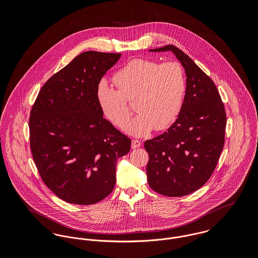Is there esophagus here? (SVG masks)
Returning <instances> with one entry per match:
<instances>
[{
	"label": "esophagus",
	"mask_w": 258,
	"mask_h": 258,
	"mask_svg": "<svg viewBox=\"0 0 258 258\" xmlns=\"http://www.w3.org/2000/svg\"><path fill=\"white\" fill-rule=\"evenodd\" d=\"M141 145H142L141 141H139V140H137V139H133V140H132V149L141 147Z\"/></svg>",
	"instance_id": "1"
}]
</instances>
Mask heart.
Here are the masks:
<instances>
[{
	"label": "heart",
	"mask_w": 258,
	"mask_h": 258,
	"mask_svg": "<svg viewBox=\"0 0 258 258\" xmlns=\"http://www.w3.org/2000/svg\"><path fill=\"white\" fill-rule=\"evenodd\" d=\"M113 80L118 89L102 80L96 88V99L104 116L114 126L122 128L133 112L128 100L136 98L139 114L126 125L127 133L145 136L153 129L164 130L180 114L186 88L180 62L160 64L147 58H135L119 70Z\"/></svg>",
	"instance_id": "obj_1"
}]
</instances>
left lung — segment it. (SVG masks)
Here are the masks:
<instances>
[{
	"label": "left lung",
	"mask_w": 258,
	"mask_h": 258,
	"mask_svg": "<svg viewBox=\"0 0 258 258\" xmlns=\"http://www.w3.org/2000/svg\"><path fill=\"white\" fill-rule=\"evenodd\" d=\"M172 50L184 67L186 88L177 120L163 134L147 140L148 183L167 197H183L206 184L224 145L226 114L219 90L184 51L168 44L151 51Z\"/></svg>",
	"instance_id": "left-lung-1"
}]
</instances>
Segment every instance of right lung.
Here are the masks:
<instances>
[{
	"instance_id": "obj_1",
	"label": "right lung",
	"mask_w": 258,
	"mask_h": 258,
	"mask_svg": "<svg viewBox=\"0 0 258 258\" xmlns=\"http://www.w3.org/2000/svg\"><path fill=\"white\" fill-rule=\"evenodd\" d=\"M121 53H80L41 87L29 120L38 174L59 199L93 205L114 188L116 163L131 139L103 118L96 88Z\"/></svg>"
}]
</instances>
